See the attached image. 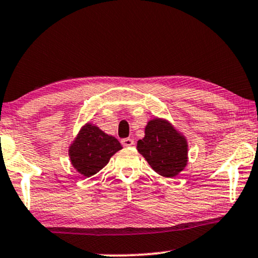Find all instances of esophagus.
Here are the masks:
<instances>
[{"label":"esophagus","instance_id":"1","mask_svg":"<svg viewBox=\"0 0 258 258\" xmlns=\"http://www.w3.org/2000/svg\"><path fill=\"white\" fill-rule=\"evenodd\" d=\"M121 144L123 146H126V148H128V146H132L133 144H135V140L131 138H123V139H121Z\"/></svg>","mask_w":258,"mask_h":258}]
</instances>
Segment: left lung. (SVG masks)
Returning a JSON list of instances; mask_svg holds the SVG:
<instances>
[{
	"instance_id": "obj_1",
	"label": "left lung",
	"mask_w": 258,
	"mask_h": 258,
	"mask_svg": "<svg viewBox=\"0 0 258 258\" xmlns=\"http://www.w3.org/2000/svg\"><path fill=\"white\" fill-rule=\"evenodd\" d=\"M137 148L153 170L165 177H174L187 164V142L164 120H151Z\"/></svg>"
}]
</instances>
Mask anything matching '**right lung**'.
<instances>
[{
	"label": "right lung",
	"mask_w": 258,
	"mask_h": 258,
	"mask_svg": "<svg viewBox=\"0 0 258 258\" xmlns=\"http://www.w3.org/2000/svg\"><path fill=\"white\" fill-rule=\"evenodd\" d=\"M120 149L121 145L118 139L88 123L70 148V159L78 172L89 177L105 167Z\"/></svg>",
	"instance_id": "1"
}]
</instances>
